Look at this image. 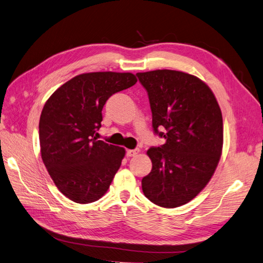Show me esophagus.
<instances>
[{"mask_svg": "<svg viewBox=\"0 0 263 263\" xmlns=\"http://www.w3.org/2000/svg\"><path fill=\"white\" fill-rule=\"evenodd\" d=\"M139 153H140L139 149H128L126 151V156L127 157H135V156H137Z\"/></svg>", "mask_w": 263, "mask_h": 263, "instance_id": "34e87169", "label": "esophagus"}]
</instances>
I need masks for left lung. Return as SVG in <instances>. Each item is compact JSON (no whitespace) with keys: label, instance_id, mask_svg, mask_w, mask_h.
Listing matches in <instances>:
<instances>
[{"label":"left lung","instance_id":"obj_1","mask_svg":"<svg viewBox=\"0 0 263 263\" xmlns=\"http://www.w3.org/2000/svg\"><path fill=\"white\" fill-rule=\"evenodd\" d=\"M136 76L148 92L154 130L165 139L147 151L153 169L141 180L142 192L161 208H179L201 192L217 168L221 110L210 86L195 76L166 69ZM161 126L164 132L157 130Z\"/></svg>","mask_w":263,"mask_h":263}]
</instances>
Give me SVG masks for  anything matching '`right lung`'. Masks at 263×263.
Instances as JSON below:
<instances>
[{"instance_id": "right-lung-1", "label": "right lung", "mask_w": 263, "mask_h": 263, "mask_svg": "<svg viewBox=\"0 0 263 263\" xmlns=\"http://www.w3.org/2000/svg\"><path fill=\"white\" fill-rule=\"evenodd\" d=\"M137 82L130 72H90L62 84L39 119L43 162L55 186L71 201L100 200L122 164L125 149L98 140L102 109L109 97Z\"/></svg>"}]
</instances>
